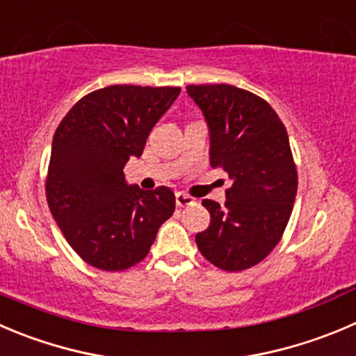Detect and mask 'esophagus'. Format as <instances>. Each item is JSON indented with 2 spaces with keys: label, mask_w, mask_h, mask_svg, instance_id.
<instances>
[{
  "label": "esophagus",
  "mask_w": 356,
  "mask_h": 356,
  "mask_svg": "<svg viewBox=\"0 0 356 356\" xmlns=\"http://www.w3.org/2000/svg\"><path fill=\"white\" fill-rule=\"evenodd\" d=\"M175 203H177V207H189L195 203V198L184 195V193H177V195H175Z\"/></svg>",
  "instance_id": "obj_1"
}]
</instances>
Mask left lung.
<instances>
[{
  "instance_id": "8db88e82",
  "label": "left lung",
  "mask_w": 356,
  "mask_h": 356,
  "mask_svg": "<svg viewBox=\"0 0 356 356\" xmlns=\"http://www.w3.org/2000/svg\"><path fill=\"white\" fill-rule=\"evenodd\" d=\"M210 130V165L231 179L226 202L202 205L210 226L196 234L207 261L224 271L259 264L280 241L298 193L287 130L264 99L233 85H188Z\"/></svg>"
}]
</instances>
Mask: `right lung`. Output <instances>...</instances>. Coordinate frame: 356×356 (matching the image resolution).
<instances>
[{"mask_svg":"<svg viewBox=\"0 0 356 356\" xmlns=\"http://www.w3.org/2000/svg\"><path fill=\"white\" fill-rule=\"evenodd\" d=\"M179 92V86H106L79 99L55 130L47 202L72 250L94 268L136 266L174 213L170 189L129 186L123 168L143 154L151 129Z\"/></svg>","mask_w":356,"mask_h":356,"instance_id":"right-lung-1","label":"right lung"}]
</instances>
